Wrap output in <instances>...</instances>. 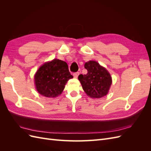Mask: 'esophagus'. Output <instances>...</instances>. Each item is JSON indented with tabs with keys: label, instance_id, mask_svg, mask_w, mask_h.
I'll return each mask as SVG.
<instances>
[{
	"label": "esophagus",
	"instance_id": "obj_1",
	"mask_svg": "<svg viewBox=\"0 0 151 151\" xmlns=\"http://www.w3.org/2000/svg\"><path fill=\"white\" fill-rule=\"evenodd\" d=\"M79 72H74V74H73V76L75 77V78H77V77L79 76Z\"/></svg>",
	"mask_w": 151,
	"mask_h": 151
}]
</instances>
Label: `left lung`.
<instances>
[{"mask_svg": "<svg viewBox=\"0 0 151 151\" xmlns=\"http://www.w3.org/2000/svg\"><path fill=\"white\" fill-rule=\"evenodd\" d=\"M86 74H80L78 79L87 95L93 98L106 96L111 84V77L106 68L96 61H89L84 65Z\"/></svg>", "mask_w": 151, "mask_h": 151, "instance_id": "1", "label": "left lung"}]
</instances>
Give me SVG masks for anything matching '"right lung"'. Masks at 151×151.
I'll use <instances>...</instances> for the list:
<instances>
[{"instance_id":"add662e5","label":"right lung","mask_w":151,"mask_h":151,"mask_svg":"<svg viewBox=\"0 0 151 151\" xmlns=\"http://www.w3.org/2000/svg\"><path fill=\"white\" fill-rule=\"evenodd\" d=\"M72 77L67 63L54 59L44 63L36 72L35 76L36 88L45 97H57L62 93L67 81Z\"/></svg>"}]
</instances>
